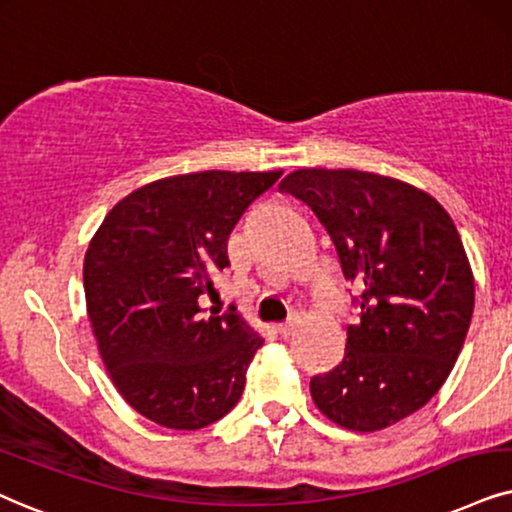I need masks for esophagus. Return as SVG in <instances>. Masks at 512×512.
I'll use <instances>...</instances> for the list:
<instances>
[{
  "instance_id": "esophagus-1",
  "label": "esophagus",
  "mask_w": 512,
  "mask_h": 512,
  "mask_svg": "<svg viewBox=\"0 0 512 512\" xmlns=\"http://www.w3.org/2000/svg\"><path fill=\"white\" fill-rule=\"evenodd\" d=\"M297 323H300V321H297L295 316H293V319H288L286 323H278V326H276V333L281 335V338H288V335H293V333H295Z\"/></svg>"
}]
</instances>
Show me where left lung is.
I'll use <instances>...</instances> for the list:
<instances>
[{
	"instance_id": "8db88e82",
	"label": "left lung",
	"mask_w": 512,
	"mask_h": 512,
	"mask_svg": "<svg viewBox=\"0 0 512 512\" xmlns=\"http://www.w3.org/2000/svg\"><path fill=\"white\" fill-rule=\"evenodd\" d=\"M278 189L316 212L342 274L364 286L345 357L309 383L316 409L345 430L390 428L435 397L468 335L475 276L454 219L373 172L304 167Z\"/></svg>"
}]
</instances>
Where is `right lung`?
I'll use <instances>...</instances> for the list:
<instances>
[{"mask_svg":"<svg viewBox=\"0 0 512 512\" xmlns=\"http://www.w3.org/2000/svg\"><path fill=\"white\" fill-rule=\"evenodd\" d=\"M276 172L165 177L113 205L84 255L87 316L122 399L170 430H200L241 399L262 335L200 295L229 267L226 241Z\"/></svg>","mask_w":512,"mask_h":512,"instance_id":"add662e5","label":"right lung"}]
</instances>
